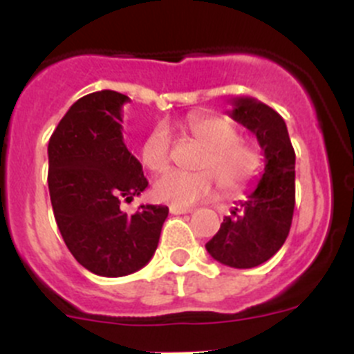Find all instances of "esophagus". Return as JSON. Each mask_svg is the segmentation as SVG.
I'll return each mask as SVG.
<instances>
[{
  "mask_svg": "<svg viewBox=\"0 0 354 354\" xmlns=\"http://www.w3.org/2000/svg\"><path fill=\"white\" fill-rule=\"evenodd\" d=\"M169 212L171 214H188L192 212V209H188V207H180V205H174V203H171L169 205Z\"/></svg>",
  "mask_w": 354,
  "mask_h": 354,
  "instance_id": "esophagus-1",
  "label": "esophagus"
}]
</instances>
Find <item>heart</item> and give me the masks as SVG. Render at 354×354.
<instances>
[{"instance_id": "obj_1", "label": "heart", "mask_w": 354, "mask_h": 354, "mask_svg": "<svg viewBox=\"0 0 354 354\" xmlns=\"http://www.w3.org/2000/svg\"><path fill=\"white\" fill-rule=\"evenodd\" d=\"M185 130L203 145L197 167L185 173L171 169L154 183V197L159 202L188 207L209 198L216 192V181L224 195H236L248 188L262 169V154L250 142L238 138V128L219 114H192ZM169 133L159 127L142 147V162L151 171H162L169 164Z\"/></svg>"}]
</instances>
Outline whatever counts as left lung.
<instances>
[{
	"mask_svg": "<svg viewBox=\"0 0 354 354\" xmlns=\"http://www.w3.org/2000/svg\"><path fill=\"white\" fill-rule=\"evenodd\" d=\"M227 111L259 140L266 167L245 200L224 217L205 248L217 262L252 269L267 262L286 241L295 210V149L281 114L253 97L231 99Z\"/></svg>",
	"mask_w": 354,
	"mask_h": 354,
	"instance_id": "obj_1",
	"label": "left lung"
}]
</instances>
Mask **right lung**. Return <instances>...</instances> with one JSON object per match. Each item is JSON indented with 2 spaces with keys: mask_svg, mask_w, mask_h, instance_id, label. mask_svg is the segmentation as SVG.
Wrapping results in <instances>:
<instances>
[{
  "mask_svg": "<svg viewBox=\"0 0 354 354\" xmlns=\"http://www.w3.org/2000/svg\"><path fill=\"white\" fill-rule=\"evenodd\" d=\"M130 99L99 91L78 99L48 145L49 197L63 240L95 276L121 277L147 266L159 243L166 205L120 209L147 188L140 160L123 142V106Z\"/></svg>",
  "mask_w": 354,
  "mask_h": 354,
  "instance_id": "1",
  "label": "right lung"
}]
</instances>
